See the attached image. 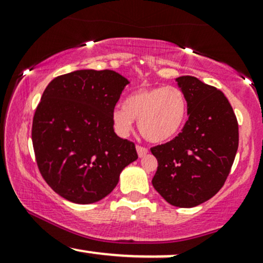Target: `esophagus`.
I'll use <instances>...</instances> for the list:
<instances>
[{"instance_id": "obj_1", "label": "esophagus", "mask_w": 263, "mask_h": 263, "mask_svg": "<svg viewBox=\"0 0 263 263\" xmlns=\"http://www.w3.org/2000/svg\"><path fill=\"white\" fill-rule=\"evenodd\" d=\"M136 151H137L138 157H143L148 153V149L146 147H142V146H136Z\"/></svg>"}]
</instances>
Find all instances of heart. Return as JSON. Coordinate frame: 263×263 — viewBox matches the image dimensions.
I'll return each mask as SVG.
<instances>
[{
	"instance_id": "obj_1",
	"label": "heart",
	"mask_w": 263,
	"mask_h": 263,
	"mask_svg": "<svg viewBox=\"0 0 263 263\" xmlns=\"http://www.w3.org/2000/svg\"><path fill=\"white\" fill-rule=\"evenodd\" d=\"M186 112V99L178 87H142L129 96L125 106L114 108L111 120L115 132L121 137L129 135L136 119L147 141L163 143L182 129Z\"/></svg>"
}]
</instances>
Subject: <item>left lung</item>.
Instances as JSON below:
<instances>
[{"label": "left lung", "instance_id": "left-lung-1", "mask_svg": "<svg viewBox=\"0 0 263 263\" xmlns=\"http://www.w3.org/2000/svg\"><path fill=\"white\" fill-rule=\"evenodd\" d=\"M176 81L188 120L177 137L151 148L158 161L152 184L171 205L193 208L224 185L237 152L238 125L222 91L189 75Z\"/></svg>", "mask_w": 263, "mask_h": 263}]
</instances>
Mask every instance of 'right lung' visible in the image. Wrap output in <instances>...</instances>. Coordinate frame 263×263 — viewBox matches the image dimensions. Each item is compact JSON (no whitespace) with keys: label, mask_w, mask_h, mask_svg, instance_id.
I'll list each match as a JSON object with an SVG mask.
<instances>
[{"label":"right lung","mask_w":263,"mask_h":263,"mask_svg":"<svg viewBox=\"0 0 263 263\" xmlns=\"http://www.w3.org/2000/svg\"><path fill=\"white\" fill-rule=\"evenodd\" d=\"M128 83L114 70L86 69L45 87L33 117V148L42 177L66 200H101L138 158L134 142L115 134L111 120Z\"/></svg>","instance_id":"obj_1"}]
</instances>
